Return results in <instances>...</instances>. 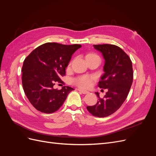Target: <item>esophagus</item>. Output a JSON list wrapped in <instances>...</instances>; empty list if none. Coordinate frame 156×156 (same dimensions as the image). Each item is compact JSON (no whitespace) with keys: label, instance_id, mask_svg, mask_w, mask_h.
Listing matches in <instances>:
<instances>
[{"label":"esophagus","instance_id":"esophagus-1","mask_svg":"<svg viewBox=\"0 0 156 156\" xmlns=\"http://www.w3.org/2000/svg\"><path fill=\"white\" fill-rule=\"evenodd\" d=\"M78 90H79L80 92H81L82 94H88V93H89L88 91L84 90H83V89H81V88H78Z\"/></svg>","mask_w":156,"mask_h":156}]
</instances>
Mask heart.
Instances as JSON below:
<instances>
[{
    "label": "heart",
    "instance_id": "b5f03b06",
    "mask_svg": "<svg viewBox=\"0 0 156 156\" xmlns=\"http://www.w3.org/2000/svg\"><path fill=\"white\" fill-rule=\"evenodd\" d=\"M98 56L95 54H89L88 56ZM94 78L90 75H83V76H79L73 80V82L77 86L81 88H88L90 87L92 82L93 81Z\"/></svg>",
    "mask_w": 156,
    "mask_h": 156
}]
</instances>
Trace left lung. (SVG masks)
Returning a JSON list of instances; mask_svg holds the SVG:
<instances>
[{
    "label": "left lung",
    "instance_id": "1",
    "mask_svg": "<svg viewBox=\"0 0 156 156\" xmlns=\"http://www.w3.org/2000/svg\"><path fill=\"white\" fill-rule=\"evenodd\" d=\"M105 58V73L98 83V87L107 89L105 96L101 98L96 92L98 101L96 105L87 106L88 112L94 116L103 118L112 115L123 104L133 83L132 62L119 47L112 44L94 45Z\"/></svg>",
    "mask_w": 156,
    "mask_h": 156
}]
</instances>
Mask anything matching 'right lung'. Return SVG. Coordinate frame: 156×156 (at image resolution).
<instances>
[{
  "instance_id": "1",
  "label": "right lung",
  "mask_w": 156,
  "mask_h": 156,
  "mask_svg": "<svg viewBox=\"0 0 156 156\" xmlns=\"http://www.w3.org/2000/svg\"><path fill=\"white\" fill-rule=\"evenodd\" d=\"M81 45L45 43L33 50L25 59L22 67V84L29 101L41 112L53 113L63 105L69 87L55 89L56 82L66 74V68L74 52Z\"/></svg>"
}]
</instances>
